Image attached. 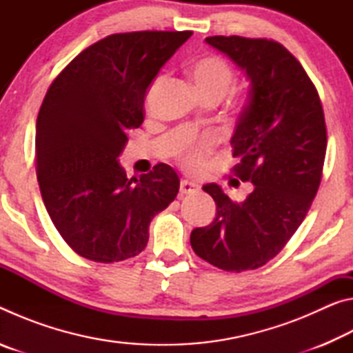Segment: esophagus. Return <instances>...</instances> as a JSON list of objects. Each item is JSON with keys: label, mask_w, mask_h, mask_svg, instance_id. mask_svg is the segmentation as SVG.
Instances as JSON below:
<instances>
[{"label": "esophagus", "mask_w": 353, "mask_h": 353, "mask_svg": "<svg viewBox=\"0 0 353 353\" xmlns=\"http://www.w3.org/2000/svg\"><path fill=\"white\" fill-rule=\"evenodd\" d=\"M198 188H199L198 183L190 182V181H182L181 182V188H179V191H181V196H185V194L193 193V191H196Z\"/></svg>", "instance_id": "esophagus-1"}]
</instances>
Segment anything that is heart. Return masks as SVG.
Here are the masks:
<instances>
[{
  "label": "heart",
  "mask_w": 353,
  "mask_h": 353,
  "mask_svg": "<svg viewBox=\"0 0 353 353\" xmlns=\"http://www.w3.org/2000/svg\"><path fill=\"white\" fill-rule=\"evenodd\" d=\"M191 77L201 97H221L230 90L235 82V71L225 59L219 56H205L198 59L191 67ZM210 139L201 140L183 154V163L188 168H196L202 163L204 154L212 149Z\"/></svg>",
  "instance_id": "obj_1"
}]
</instances>
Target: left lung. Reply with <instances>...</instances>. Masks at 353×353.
I'll list each match as a JSON object with an SVG mask.
<instances>
[{"mask_svg":"<svg viewBox=\"0 0 353 353\" xmlns=\"http://www.w3.org/2000/svg\"><path fill=\"white\" fill-rule=\"evenodd\" d=\"M205 41L250 81L230 145L240 160L232 171L254 191L235 202L216 183L205 185L216 218L191 232V248L223 271L256 270L285 248L318 193L327 149L324 110L305 70L279 41L240 35Z\"/></svg>","mask_w":353,"mask_h":353,"instance_id":"1","label":"left lung"}]
</instances>
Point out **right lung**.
<instances>
[{
	"mask_svg": "<svg viewBox=\"0 0 353 353\" xmlns=\"http://www.w3.org/2000/svg\"><path fill=\"white\" fill-rule=\"evenodd\" d=\"M191 31L107 35L65 67L41 103L35 170L52 224L77 255L97 263L139 255L149 223L176 199L181 181L159 163L128 179L118 163L140 128L148 87Z\"/></svg>",
	"mask_w": 353,
	"mask_h": 353,
	"instance_id": "right-lung-1",
	"label": "right lung"
}]
</instances>
